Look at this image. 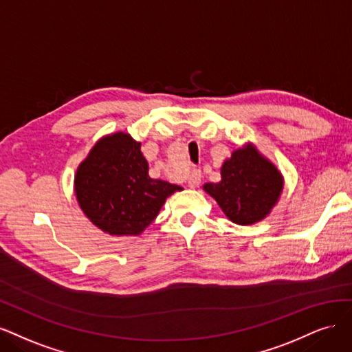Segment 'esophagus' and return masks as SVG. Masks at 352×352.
Returning <instances> with one entry per match:
<instances>
[{"instance_id":"1","label":"esophagus","mask_w":352,"mask_h":352,"mask_svg":"<svg viewBox=\"0 0 352 352\" xmlns=\"http://www.w3.org/2000/svg\"><path fill=\"white\" fill-rule=\"evenodd\" d=\"M200 181H201L200 169H192L190 177H188V187L190 188H197L200 186Z\"/></svg>"}]
</instances>
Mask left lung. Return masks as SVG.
Listing matches in <instances>:
<instances>
[{"instance_id": "obj_1", "label": "left lung", "mask_w": 352, "mask_h": 352, "mask_svg": "<svg viewBox=\"0 0 352 352\" xmlns=\"http://www.w3.org/2000/svg\"><path fill=\"white\" fill-rule=\"evenodd\" d=\"M222 212L236 225L265 219L283 190V177L252 143L232 152L221 168L219 183L203 186Z\"/></svg>"}]
</instances>
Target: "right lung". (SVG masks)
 Here are the masks:
<instances>
[{
  "instance_id": "obj_1",
  "label": "right lung",
  "mask_w": 352,
  "mask_h": 352,
  "mask_svg": "<svg viewBox=\"0 0 352 352\" xmlns=\"http://www.w3.org/2000/svg\"><path fill=\"white\" fill-rule=\"evenodd\" d=\"M179 186L149 177L140 143L129 133L105 135L78 165L74 191L86 217L109 235H139Z\"/></svg>"
}]
</instances>
